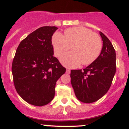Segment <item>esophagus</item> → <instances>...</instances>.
Segmentation results:
<instances>
[{"instance_id": "1", "label": "esophagus", "mask_w": 129, "mask_h": 129, "mask_svg": "<svg viewBox=\"0 0 129 129\" xmlns=\"http://www.w3.org/2000/svg\"><path fill=\"white\" fill-rule=\"evenodd\" d=\"M66 73L68 74V75H69V74L70 73V70L68 69H67L66 70Z\"/></svg>"}]
</instances>
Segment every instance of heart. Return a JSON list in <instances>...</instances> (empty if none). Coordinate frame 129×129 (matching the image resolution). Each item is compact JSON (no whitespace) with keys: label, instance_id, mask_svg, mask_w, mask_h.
<instances>
[{"label":"heart","instance_id":"obj_1","mask_svg":"<svg viewBox=\"0 0 129 129\" xmlns=\"http://www.w3.org/2000/svg\"><path fill=\"white\" fill-rule=\"evenodd\" d=\"M54 55L59 56L72 46V52L65 53L60 57L64 66L76 68L81 63L91 64L97 59L103 49L101 37L83 26H75L65 30L64 35L56 32L51 38Z\"/></svg>","mask_w":129,"mask_h":129}]
</instances>
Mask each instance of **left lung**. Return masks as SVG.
Instances as JSON below:
<instances>
[{
    "label": "left lung",
    "mask_w": 129,
    "mask_h": 129,
    "mask_svg": "<svg viewBox=\"0 0 129 129\" xmlns=\"http://www.w3.org/2000/svg\"><path fill=\"white\" fill-rule=\"evenodd\" d=\"M103 49L97 59L82 70H71V84L80 101L91 103L107 92L116 73V53L107 36L100 32Z\"/></svg>",
    "instance_id": "obj_1"
}]
</instances>
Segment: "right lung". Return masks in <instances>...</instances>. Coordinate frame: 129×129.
Segmentation results:
<instances>
[{
    "label": "right lung",
    "instance_id": "add662e5",
    "mask_svg": "<svg viewBox=\"0 0 129 129\" xmlns=\"http://www.w3.org/2000/svg\"><path fill=\"white\" fill-rule=\"evenodd\" d=\"M58 29L45 26L21 41L13 61L14 86L28 103L43 106L53 100L57 81L66 69L53 56L51 38Z\"/></svg>",
    "mask_w": 129,
    "mask_h": 129
}]
</instances>
